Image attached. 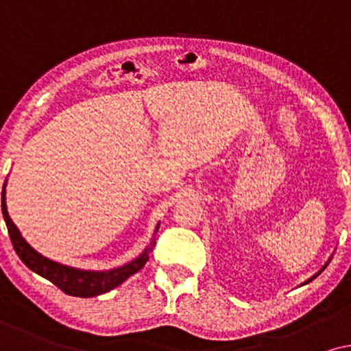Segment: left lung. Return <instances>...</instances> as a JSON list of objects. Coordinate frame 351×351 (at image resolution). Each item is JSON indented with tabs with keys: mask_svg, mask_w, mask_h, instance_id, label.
I'll use <instances>...</instances> for the list:
<instances>
[{
	"mask_svg": "<svg viewBox=\"0 0 351 351\" xmlns=\"http://www.w3.org/2000/svg\"><path fill=\"white\" fill-rule=\"evenodd\" d=\"M329 261H330V260H329ZM329 261H328V263H326V265H324V266H322V268H321V269H319V271H317V273H316V274H315V276H311V278H310V279H308V281H306V282H303V284H308V282H311V281H313V279H315V278H316V276H319V274H321V273H322V271H324V269H326V266H328V265H329Z\"/></svg>",
	"mask_w": 351,
	"mask_h": 351,
	"instance_id": "8db88e82",
	"label": "left lung"
}]
</instances>
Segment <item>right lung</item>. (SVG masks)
<instances>
[{"mask_svg": "<svg viewBox=\"0 0 351 351\" xmlns=\"http://www.w3.org/2000/svg\"><path fill=\"white\" fill-rule=\"evenodd\" d=\"M4 186H6V183H4ZM4 186L1 193V210L4 221H6L8 226L9 237H11V242L14 245V250H16L19 258L23 261V265H25L27 268H30L34 273L40 274L41 278L48 279V281L53 282L54 286H58L60 291L67 293V295L88 298L112 291V289L120 286L121 282L127 281L130 276H133L134 273H138V271L146 265V261L149 260V252H152L154 245H156V241L152 239L151 245L133 261L109 271H85L72 268V266L67 265H60L58 261H53L38 254L29 242L23 239L21 231L17 230V226L14 224L8 213L6 189H4ZM157 231L158 224L156 228V232Z\"/></svg>", "mask_w": 351, "mask_h": 351, "instance_id": "obj_1", "label": "right lung"}]
</instances>
